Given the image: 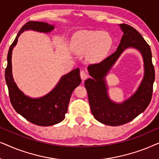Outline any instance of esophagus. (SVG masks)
<instances>
[{"label": "esophagus", "mask_w": 159, "mask_h": 159, "mask_svg": "<svg viewBox=\"0 0 159 159\" xmlns=\"http://www.w3.org/2000/svg\"><path fill=\"white\" fill-rule=\"evenodd\" d=\"M80 77H81V79L82 80H85V79H87V78H88V75L85 71L82 70L81 71H80Z\"/></svg>", "instance_id": "esophagus-1"}]
</instances>
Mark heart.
<instances>
[{
	"instance_id": "1",
	"label": "heart",
	"mask_w": 159,
	"mask_h": 159,
	"mask_svg": "<svg viewBox=\"0 0 159 159\" xmlns=\"http://www.w3.org/2000/svg\"><path fill=\"white\" fill-rule=\"evenodd\" d=\"M112 45V39L106 32L98 30H83L75 34L73 40L74 48L77 53L89 52L88 58L97 62L103 59Z\"/></svg>"
}]
</instances>
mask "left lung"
Returning a JSON list of instances; mask_svg holds the SVG:
<instances>
[{
	"label": "left lung",
	"instance_id": "1",
	"mask_svg": "<svg viewBox=\"0 0 159 159\" xmlns=\"http://www.w3.org/2000/svg\"><path fill=\"white\" fill-rule=\"evenodd\" d=\"M120 27L124 34L118 48L101 62L88 66L89 74L93 79H88L84 82L93 116L100 122L110 126L129 122L146 109L151 101L155 80V69L149 45L134 27L126 24H121ZM129 47L137 48L142 53L145 76L139 90L130 99L123 104H114L107 96L104 77L123 50Z\"/></svg>",
	"mask_w": 159,
	"mask_h": 159
}]
</instances>
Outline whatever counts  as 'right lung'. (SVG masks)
I'll use <instances>...</instances> for the list:
<instances>
[{"label": "right lung", "mask_w": 159, "mask_h": 159, "mask_svg": "<svg viewBox=\"0 0 159 159\" xmlns=\"http://www.w3.org/2000/svg\"><path fill=\"white\" fill-rule=\"evenodd\" d=\"M53 28V25L41 21H30L26 23L9 48L7 56L8 64L5 71L10 101L15 111L30 122L43 127L56 125L64 119L71 93L81 83L80 69H75L62 77L56 88L45 96L32 99L26 96L15 84L11 74V53L18 38L25 30L48 32Z\"/></svg>", "instance_id": "obj_1"}]
</instances>
